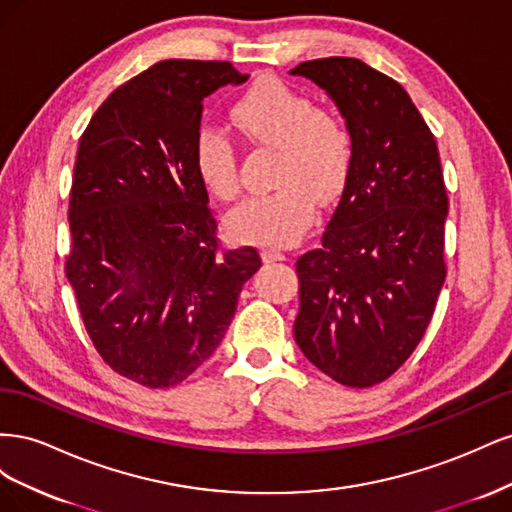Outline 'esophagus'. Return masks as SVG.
<instances>
[{
  "label": "esophagus",
  "instance_id": "34e87169",
  "mask_svg": "<svg viewBox=\"0 0 512 512\" xmlns=\"http://www.w3.org/2000/svg\"><path fill=\"white\" fill-rule=\"evenodd\" d=\"M262 260H267V262L286 260V254L280 252V250H275V247H265V250H262Z\"/></svg>",
  "mask_w": 512,
  "mask_h": 512
}]
</instances>
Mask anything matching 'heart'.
<instances>
[{
  "label": "heart",
  "mask_w": 512,
  "mask_h": 512,
  "mask_svg": "<svg viewBox=\"0 0 512 512\" xmlns=\"http://www.w3.org/2000/svg\"><path fill=\"white\" fill-rule=\"evenodd\" d=\"M230 119L247 141L277 149V188L243 200L228 215L230 230L256 243L297 241L314 222V198L327 205L346 188L354 160L348 123L280 79H260L243 91L230 108ZM194 164L215 198L239 196L237 145L224 130L205 126L196 134Z\"/></svg>",
  "instance_id": "obj_1"
}]
</instances>
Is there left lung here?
Instances as JSON below:
<instances>
[{"mask_svg": "<svg viewBox=\"0 0 512 512\" xmlns=\"http://www.w3.org/2000/svg\"><path fill=\"white\" fill-rule=\"evenodd\" d=\"M290 74L327 91L354 141L322 243L297 260L294 339L322 374L367 389L410 359L444 284L440 153L406 89L365 61L322 57Z\"/></svg>", "mask_w": 512, "mask_h": 512, "instance_id": "obj_1", "label": "left lung"}]
</instances>
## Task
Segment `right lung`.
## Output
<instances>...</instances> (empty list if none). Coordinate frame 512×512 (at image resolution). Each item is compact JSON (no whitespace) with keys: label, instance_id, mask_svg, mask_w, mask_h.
Wrapping results in <instances>:
<instances>
[{"label":"right lung","instance_id":"1","mask_svg":"<svg viewBox=\"0 0 512 512\" xmlns=\"http://www.w3.org/2000/svg\"><path fill=\"white\" fill-rule=\"evenodd\" d=\"M245 79L230 61H158L119 85L81 136L66 275L102 361L147 389L209 359L260 267L256 247L215 237L194 164L203 98Z\"/></svg>","mask_w":512,"mask_h":512}]
</instances>
